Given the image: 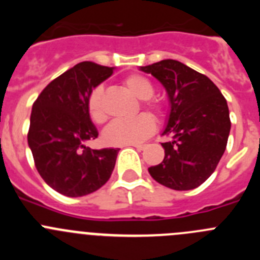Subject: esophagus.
Instances as JSON below:
<instances>
[{"label": "esophagus", "mask_w": 260, "mask_h": 260, "mask_svg": "<svg viewBox=\"0 0 260 260\" xmlns=\"http://www.w3.org/2000/svg\"><path fill=\"white\" fill-rule=\"evenodd\" d=\"M133 147H135V148H137V150H139V151H142V150H144V144H133Z\"/></svg>", "instance_id": "34e87169"}]
</instances>
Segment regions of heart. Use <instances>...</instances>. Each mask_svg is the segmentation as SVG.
<instances>
[{
  "label": "heart",
  "instance_id": "b5f03b06",
  "mask_svg": "<svg viewBox=\"0 0 260 260\" xmlns=\"http://www.w3.org/2000/svg\"><path fill=\"white\" fill-rule=\"evenodd\" d=\"M123 84L138 99L144 100L143 108L156 118L162 116V107L157 102L148 100L152 98L155 88L150 79L144 75L132 74L123 79ZM87 109L93 122L103 123L107 119V110L104 107V88L98 86L89 92L87 99ZM155 121L148 114H139L128 121H113L103 133V139L109 146H127L143 142L155 132Z\"/></svg>",
  "mask_w": 260,
  "mask_h": 260
}]
</instances>
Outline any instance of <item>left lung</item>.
<instances>
[{"mask_svg": "<svg viewBox=\"0 0 260 260\" xmlns=\"http://www.w3.org/2000/svg\"><path fill=\"white\" fill-rule=\"evenodd\" d=\"M165 87L171 113L162 135L164 160L151 177L173 190H192L215 172L226 148L231 118L226 100L212 80L176 59L141 66Z\"/></svg>", "mask_w": 260, "mask_h": 260, "instance_id": "left-lung-1", "label": "left lung"}]
</instances>
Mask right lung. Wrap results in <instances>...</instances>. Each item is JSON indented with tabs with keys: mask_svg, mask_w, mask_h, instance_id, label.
<instances>
[{
	"mask_svg": "<svg viewBox=\"0 0 260 260\" xmlns=\"http://www.w3.org/2000/svg\"><path fill=\"white\" fill-rule=\"evenodd\" d=\"M113 74V68L80 62L52 80L32 105L27 139L41 178L71 198L91 194L107 183L119 148L92 150L86 141L99 135L87 99Z\"/></svg>",
	"mask_w": 260,
	"mask_h": 260,
	"instance_id": "obj_1",
	"label": "right lung"
}]
</instances>
